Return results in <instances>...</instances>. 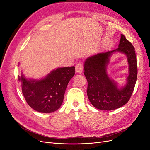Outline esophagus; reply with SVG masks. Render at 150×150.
Segmentation results:
<instances>
[{
    "label": "esophagus",
    "instance_id": "34e87169",
    "mask_svg": "<svg viewBox=\"0 0 150 150\" xmlns=\"http://www.w3.org/2000/svg\"><path fill=\"white\" fill-rule=\"evenodd\" d=\"M83 69H84V66H83V64L81 62H79L76 65V72L77 73H81L83 71Z\"/></svg>",
    "mask_w": 150,
    "mask_h": 150
}]
</instances>
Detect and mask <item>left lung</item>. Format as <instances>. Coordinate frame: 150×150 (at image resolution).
Here are the masks:
<instances>
[{"label":"left lung","instance_id":"obj_1","mask_svg":"<svg viewBox=\"0 0 150 150\" xmlns=\"http://www.w3.org/2000/svg\"><path fill=\"white\" fill-rule=\"evenodd\" d=\"M115 52L125 53L129 64L130 74L127 83L121 89L108 78L106 71L109 58ZM84 69V74L88 81V97L93 106L101 110H116L128 102L134 88L138 74L134 47L121 34L118 48L98 53L86 59Z\"/></svg>","mask_w":150,"mask_h":150}]
</instances>
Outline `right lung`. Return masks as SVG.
Masks as SVG:
<instances>
[{"mask_svg":"<svg viewBox=\"0 0 150 150\" xmlns=\"http://www.w3.org/2000/svg\"><path fill=\"white\" fill-rule=\"evenodd\" d=\"M75 67L57 68L40 80L18 76L25 101L34 110L50 113L60 108L69 81L74 76Z\"/></svg>","mask_w":150,"mask_h":150,"instance_id":"add662e5","label":"right lung"}]
</instances>
